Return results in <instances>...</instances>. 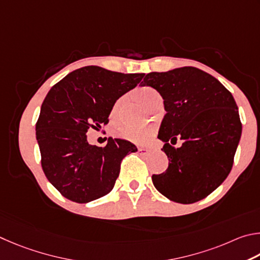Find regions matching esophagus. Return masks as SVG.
Wrapping results in <instances>:
<instances>
[{
  "label": "esophagus",
  "mask_w": 260,
  "mask_h": 260,
  "mask_svg": "<svg viewBox=\"0 0 260 260\" xmlns=\"http://www.w3.org/2000/svg\"><path fill=\"white\" fill-rule=\"evenodd\" d=\"M152 149H148V148H143V147H138V153L140 155H146V154L151 153Z\"/></svg>",
  "instance_id": "34e87169"
}]
</instances>
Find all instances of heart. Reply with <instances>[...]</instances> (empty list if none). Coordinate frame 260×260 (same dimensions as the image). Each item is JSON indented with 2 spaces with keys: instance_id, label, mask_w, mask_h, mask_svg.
<instances>
[{
  "instance_id": "obj_1",
  "label": "heart",
  "mask_w": 260,
  "mask_h": 260,
  "mask_svg": "<svg viewBox=\"0 0 260 260\" xmlns=\"http://www.w3.org/2000/svg\"><path fill=\"white\" fill-rule=\"evenodd\" d=\"M136 97L142 103L145 107H151L154 103L157 100H161V95L158 94L155 89L151 88V86H142V88L137 89L136 91ZM116 113V106L113 108L112 115H115ZM117 135L120 137L130 140L135 144L138 145H145L148 144L152 140L154 135V129L152 126H137V125H125L121 127L117 131Z\"/></svg>"
}]
</instances>
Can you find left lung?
<instances>
[{
  "mask_svg": "<svg viewBox=\"0 0 260 260\" xmlns=\"http://www.w3.org/2000/svg\"><path fill=\"white\" fill-rule=\"evenodd\" d=\"M142 85L155 89L167 114L158 139L169 167L153 175L155 188L171 201L189 204L207 198L232 170L242 134L233 95L216 77L195 67L145 75ZM177 138L183 140L172 148Z\"/></svg>",
  "mask_w": 260,
  "mask_h": 260,
  "instance_id": "1",
  "label": "left lung"
}]
</instances>
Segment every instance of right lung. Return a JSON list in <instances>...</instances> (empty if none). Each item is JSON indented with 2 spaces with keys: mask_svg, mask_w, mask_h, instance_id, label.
I'll list each match as a JSON object with an SVG mask.
<instances>
[{
  "mask_svg": "<svg viewBox=\"0 0 260 260\" xmlns=\"http://www.w3.org/2000/svg\"><path fill=\"white\" fill-rule=\"evenodd\" d=\"M144 75L85 66L50 89L36 123V140L45 176L66 199L88 203L108 194L123 157L137 151L127 140L112 137L105 147L92 146L86 133L107 124L116 100Z\"/></svg>",
  "mask_w": 260,
  "mask_h": 260,
  "instance_id": "add662e5",
  "label": "right lung"
}]
</instances>
